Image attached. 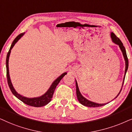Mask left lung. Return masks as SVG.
<instances>
[{"instance_id":"left-lung-1","label":"left lung","mask_w":132,"mask_h":132,"mask_svg":"<svg viewBox=\"0 0 132 132\" xmlns=\"http://www.w3.org/2000/svg\"><path fill=\"white\" fill-rule=\"evenodd\" d=\"M110 37H111V38H112V42H113L115 44H116V45H118L119 46V48H120L121 52H122V55H123L124 60H125V63H126L125 73H124V79H123V82H122V87H121V89L120 91H119V92L118 93V94L117 96L115 98H117V96L119 95V94H120L121 90H122V86H123V84H124V79H125L126 72H127L128 67H129V61H128L126 49H125V48H124V46H123V44H122V43L121 42V40L119 39V38H118L117 37L115 36V34H114L113 32L110 33ZM75 84H76V94H77V99H78L79 102H80L81 104L83 105V106H85L87 107H90V108H96V107H100V106H104V105H106L109 103H104V104H98V103H94V102L89 101V100L86 99V98H84V96L82 95L80 93V90H79V88H78V84H77L76 80H75ZM115 98H114V99H115Z\"/></svg>"}]
</instances>
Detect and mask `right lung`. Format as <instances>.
Wrapping results in <instances>:
<instances>
[{"label": "right lung", "mask_w": 132, "mask_h": 132, "mask_svg": "<svg viewBox=\"0 0 132 132\" xmlns=\"http://www.w3.org/2000/svg\"><path fill=\"white\" fill-rule=\"evenodd\" d=\"M24 34V32L22 33V34H19L16 38L14 40L13 43L11 44V47H10V50L7 54L6 56V76H7V80H8V84L9 87H10V90L13 93L15 97H17L19 100H20V101H22L23 103H24V104L29 105L31 106H34L36 107V108H39V107H42L45 106V105L48 104L51 101V99L53 96V94L54 93V90L58 85V84L59 83V82L60 81V80L63 78V77L65 75L67 74L66 72H64L62 73L60 76H59L57 79H55L52 82L51 86L50 88L48 90L46 91V92L43 95H42V96H38V97H35V98H28L25 97L21 95L20 94H18L16 92V90H15L14 88L13 84H12L11 79H10V73H9V67H8V61H9V58H10V53H11V51L12 48H13L14 46L15 45V44L18 42V40L22 37Z\"/></svg>", "instance_id": "1"}]
</instances>
